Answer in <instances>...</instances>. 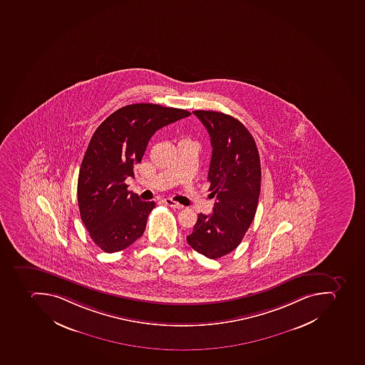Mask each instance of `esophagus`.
<instances>
[{"mask_svg":"<svg viewBox=\"0 0 365 365\" xmlns=\"http://www.w3.org/2000/svg\"><path fill=\"white\" fill-rule=\"evenodd\" d=\"M163 202L167 205V206H170L172 208H176V210H182L184 207L183 205L178 204V202H174L173 199L167 198L163 200Z\"/></svg>","mask_w":365,"mask_h":365,"instance_id":"34e87169","label":"esophagus"}]
</instances>
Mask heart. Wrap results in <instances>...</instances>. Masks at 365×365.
Segmentation results:
<instances>
[{
	"instance_id": "b5f03b06",
	"label": "heart",
	"mask_w": 365,
	"mask_h": 365,
	"mask_svg": "<svg viewBox=\"0 0 365 365\" xmlns=\"http://www.w3.org/2000/svg\"><path fill=\"white\" fill-rule=\"evenodd\" d=\"M182 142H191V140H182Z\"/></svg>"
}]
</instances>
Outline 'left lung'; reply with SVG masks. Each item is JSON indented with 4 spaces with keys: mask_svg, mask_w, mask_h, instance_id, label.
Segmentation results:
<instances>
[{
    "mask_svg": "<svg viewBox=\"0 0 365 365\" xmlns=\"http://www.w3.org/2000/svg\"><path fill=\"white\" fill-rule=\"evenodd\" d=\"M207 129L213 148L207 180L213 213H200L187 244L208 259H220L242 242L257 213L261 165L257 144L245 125L229 114L193 111Z\"/></svg>",
    "mask_w": 365,
    "mask_h": 365,
    "instance_id": "1",
    "label": "left lung"
}]
</instances>
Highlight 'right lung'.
<instances>
[{"mask_svg":"<svg viewBox=\"0 0 365 365\" xmlns=\"http://www.w3.org/2000/svg\"><path fill=\"white\" fill-rule=\"evenodd\" d=\"M182 108L138 103L119 108L93 133L78 178L80 215L93 242L106 253L123 251L145 230L155 202L128 191L152 135L189 117Z\"/></svg>","mask_w":365,"mask_h":365,"instance_id":"1","label":"right lung"}]
</instances>
